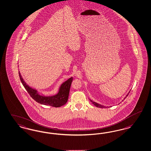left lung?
Here are the masks:
<instances>
[{
	"instance_id": "8db88e82",
	"label": "left lung",
	"mask_w": 151,
	"mask_h": 151,
	"mask_svg": "<svg viewBox=\"0 0 151 151\" xmlns=\"http://www.w3.org/2000/svg\"><path fill=\"white\" fill-rule=\"evenodd\" d=\"M129 94V93H128ZM128 94H127V95H126V96H125V98H127V96L128 95ZM124 98V99H125ZM90 100V101H91L92 102V103L94 104L95 106H96V107H98V108H109V107H105V106H103V105H100V104H98V103H95V102H94L93 101H92V100Z\"/></svg>"
}]
</instances>
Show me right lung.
Instances as JSON below:
<instances>
[{"label":"right lung","instance_id":"1","mask_svg":"<svg viewBox=\"0 0 151 151\" xmlns=\"http://www.w3.org/2000/svg\"><path fill=\"white\" fill-rule=\"evenodd\" d=\"M19 76L21 83L23 84L24 88H26L27 92L30 95L32 98L37 103L46 105H50L56 108L60 107L67 103L70 92V88L73 80V77L68 78L67 81L64 82L61 85L59 89V91L56 95L53 96H45L39 95L36 90L29 86L22 78L19 71Z\"/></svg>","mask_w":151,"mask_h":151}]
</instances>
